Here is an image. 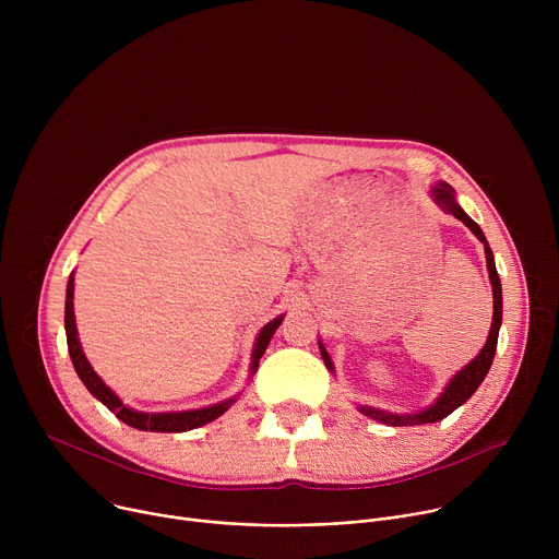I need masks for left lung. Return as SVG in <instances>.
I'll return each mask as SVG.
<instances>
[{
    "label": "left lung",
    "mask_w": 559,
    "mask_h": 559,
    "mask_svg": "<svg viewBox=\"0 0 559 559\" xmlns=\"http://www.w3.org/2000/svg\"><path fill=\"white\" fill-rule=\"evenodd\" d=\"M431 197L433 201L442 207V212L447 214H453L455 218H460L475 236L477 241L485 243V254H487V270H489V278H491V285H493V323H491V332H489V338H487V345L480 349V354H477L464 369H460L451 380L449 384L444 386V391L440 393L438 401L427 407L425 412H418V414H407V416H401V414H389V412H382V409H373V407H365L360 405L358 412L382 423V425H391V427H407V425H427V423H438L442 418H447L449 414H453L460 405H464L468 397L475 393V389L483 384V380L487 378L489 369H491V362H493V356H496V347H498V334H500V325H502V283H500V276H498V270H496V261H493V252L487 243V236L485 231L480 229V225H477L455 201V190L440 181L438 186L431 188ZM318 347H321V356L328 365L330 371H334V365H332V358L325 349V345L318 341Z\"/></svg>",
    "instance_id": "obj_1"
}]
</instances>
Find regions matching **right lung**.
I'll use <instances>...</instances> for the list:
<instances>
[{
	"label": "right lung",
	"mask_w": 559,
	"mask_h": 559,
	"mask_svg": "<svg viewBox=\"0 0 559 559\" xmlns=\"http://www.w3.org/2000/svg\"><path fill=\"white\" fill-rule=\"evenodd\" d=\"M72 298H74V278L70 274L68 278V287H66V313H63V325H66V341H68V354L72 360V367L76 371V376L82 378V382L86 384V389L97 397L99 403H104L121 423L139 429V431H162V433H179V431H190L197 427H203L212 420H216L221 414H225L236 397H229V401H223L218 405L212 407H203V409H192V412H170V414H145V412H134L130 407H126L119 395L97 376V371L91 367L82 343H79L76 336V325H74V311H72ZM285 316L274 318L270 321L261 332L259 338L254 343V354H252V373H257L259 369V360L265 354L274 332L278 330V325L283 323Z\"/></svg>",
	"instance_id": "1"
}]
</instances>
